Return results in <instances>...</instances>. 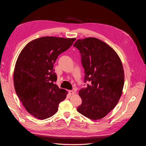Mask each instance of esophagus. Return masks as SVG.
<instances>
[{
  "mask_svg": "<svg viewBox=\"0 0 146 146\" xmlns=\"http://www.w3.org/2000/svg\"><path fill=\"white\" fill-rule=\"evenodd\" d=\"M69 94H70V95H72V94H75V92H74V91H72V90H69Z\"/></svg>",
  "mask_w": 146,
  "mask_h": 146,
  "instance_id": "1",
  "label": "esophagus"
}]
</instances>
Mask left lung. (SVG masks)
<instances>
[{"instance_id":"1","label":"left lung","mask_w":146,"mask_h":146,"mask_svg":"<svg viewBox=\"0 0 146 146\" xmlns=\"http://www.w3.org/2000/svg\"><path fill=\"white\" fill-rule=\"evenodd\" d=\"M74 47L81 54L84 83H90L78 92L82 103L77 111L92 120L103 118L122 95L124 72L121 61L111 47L98 38L78 39Z\"/></svg>"}]
</instances>
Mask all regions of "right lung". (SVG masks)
Returning <instances> with one entry per match:
<instances>
[{"label": "right lung", "instance_id": "add662e5", "mask_svg": "<svg viewBox=\"0 0 146 146\" xmlns=\"http://www.w3.org/2000/svg\"><path fill=\"white\" fill-rule=\"evenodd\" d=\"M76 38L44 36L25 46L16 61L13 80L16 94L26 110L39 119L52 116L68 92L60 89L54 64Z\"/></svg>", "mask_w": 146, "mask_h": 146}]
</instances>
